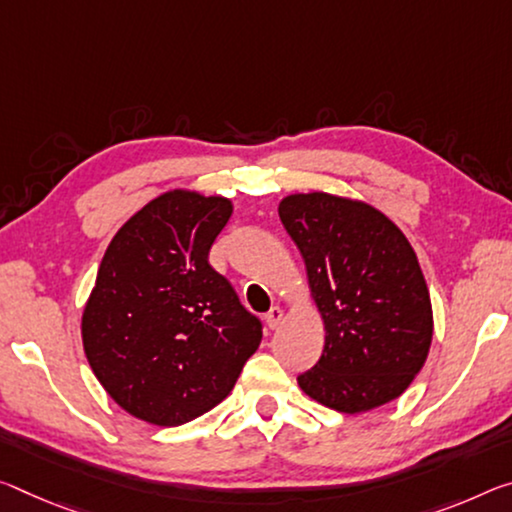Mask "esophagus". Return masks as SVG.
Returning a JSON list of instances; mask_svg holds the SVG:
<instances>
[{"instance_id":"34e87169","label":"esophagus","mask_w":512,"mask_h":512,"mask_svg":"<svg viewBox=\"0 0 512 512\" xmlns=\"http://www.w3.org/2000/svg\"><path fill=\"white\" fill-rule=\"evenodd\" d=\"M282 316H285V312H282V307H271L269 312H266V316H264V321H266V326H269L271 330L273 328H278L280 326V321H282Z\"/></svg>"}]
</instances>
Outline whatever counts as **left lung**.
<instances>
[{
  "label": "left lung",
  "instance_id": "8db88e82",
  "mask_svg": "<svg viewBox=\"0 0 512 512\" xmlns=\"http://www.w3.org/2000/svg\"><path fill=\"white\" fill-rule=\"evenodd\" d=\"M278 214L326 328L300 389L346 415L399 399L433 339L431 294L410 241L376 207L321 191L282 198Z\"/></svg>",
  "mask_w": 512,
  "mask_h": 512
}]
</instances>
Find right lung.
<instances>
[{"label":"right lung","instance_id":"add662e5","mask_svg":"<svg viewBox=\"0 0 512 512\" xmlns=\"http://www.w3.org/2000/svg\"><path fill=\"white\" fill-rule=\"evenodd\" d=\"M232 202L166 191L111 239L81 314L93 373L120 408L154 426H182L232 392L262 342L209 248Z\"/></svg>","mask_w":512,"mask_h":512}]
</instances>
